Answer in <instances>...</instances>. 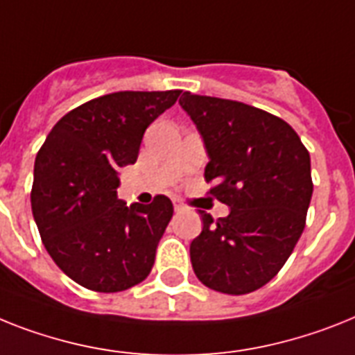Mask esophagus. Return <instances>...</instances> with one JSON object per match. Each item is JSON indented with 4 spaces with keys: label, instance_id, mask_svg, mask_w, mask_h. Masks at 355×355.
<instances>
[{
    "label": "esophagus",
    "instance_id": "obj_1",
    "mask_svg": "<svg viewBox=\"0 0 355 355\" xmlns=\"http://www.w3.org/2000/svg\"><path fill=\"white\" fill-rule=\"evenodd\" d=\"M174 210L175 212H184V210H187V207H184L181 201H174Z\"/></svg>",
    "mask_w": 355,
    "mask_h": 355
}]
</instances>
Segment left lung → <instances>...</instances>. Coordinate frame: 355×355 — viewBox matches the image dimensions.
I'll return each instance as SVG.
<instances>
[{
	"label": "left lung",
	"mask_w": 355,
	"mask_h": 355,
	"mask_svg": "<svg viewBox=\"0 0 355 355\" xmlns=\"http://www.w3.org/2000/svg\"><path fill=\"white\" fill-rule=\"evenodd\" d=\"M183 110L203 137L210 194L230 207L190 243L205 286L230 295L254 292L281 270L300 241L312 199L310 154L281 118L261 108L183 92Z\"/></svg>",
	"instance_id": "left-lung-1"
}]
</instances>
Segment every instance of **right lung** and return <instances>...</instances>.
<instances>
[{"label":"right lung","mask_w":355,"mask_h":355,"mask_svg":"<svg viewBox=\"0 0 355 355\" xmlns=\"http://www.w3.org/2000/svg\"><path fill=\"white\" fill-rule=\"evenodd\" d=\"M181 90L114 92L55 123L34 163L31 203L41 241L78 285L121 292L152 270L174 207L166 196L127 207L119 168L136 163L143 134Z\"/></svg>","instance_id":"1"}]
</instances>
